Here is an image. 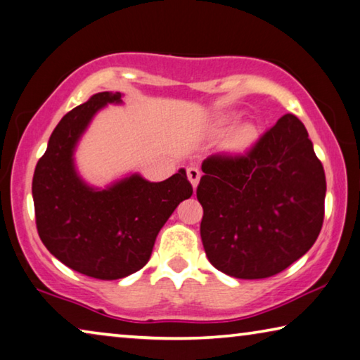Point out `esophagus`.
<instances>
[{"label": "esophagus", "instance_id": "esophagus-1", "mask_svg": "<svg viewBox=\"0 0 360 360\" xmlns=\"http://www.w3.org/2000/svg\"><path fill=\"white\" fill-rule=\"evenodd\" d=\"M186 175H188V180L191 181V185L198 186L199 179H201V170L195 167V165H191V167L186 169Z\"/></svg>", "mask_w": 360, "mask_h": 360}]
</instances>
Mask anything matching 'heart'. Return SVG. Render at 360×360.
<instances>
[{
    "instance_id": "obj_1",
    "label": "heart",
    "mask_w": 360,
    "mask_h": 360,
    "mask_svg": "<svg viewBox=\"0 0 360 360\" xmlns=\"http://www.w3.org/2000/svg\"><path fill=\"white\" fill-rule=\"evenodd\" d=\"M231 120H233V115L226 114V115H222L219 120V125L220 127H225L229 125ZM257 127L248 122V124H243L241 127H238V129L233 131V135H231L229 138V143H226V146H229L231 151L235 153H241L245 151V149L250 148L251 145H254V141H256L257 138Z\"/></svg>"
}]
</instances>
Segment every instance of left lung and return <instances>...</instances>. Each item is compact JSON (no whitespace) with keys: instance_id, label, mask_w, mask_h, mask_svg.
Here are the masks:
<instances>
[{"instance_id":"obj_1","label":"left lung","mask_w":360,"mask_h":360,"mask_svg":"<svg viewBox=\"0 0 360 360\" xmlns=\"http://www.w3.org/2000/svg\"><path fill=\"white\" fill-rule=\"evenodd\" d=\"M201 169V240L215 269L269 278L311 250L322 230L327 181L296 115L280 117L245 153L212 154Z\"/></svg>"}]
</instances>
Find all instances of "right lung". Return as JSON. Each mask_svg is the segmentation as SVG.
Wrapping results in <instances>:
<instances>
[{"mask_svg": "<svg viewBox=\"0 0 360 360\" xmlns=\"http://www.w3.org/2000/svg\"><path fill=\"white\" fill-rule=\"evenodd\" d=\"M120 93L103 91L69 110L49 136L33 174L35 222L46 250L75 272L117 280L143 269L159 230L175 207L193 195L185 169L151 184L131 175L95 191L75 174L72 153L88 122Z\"/></svg>", "mask_w": 360, "mask_h": 360, "instance_id": "add662e5", "label": "right lung"}]
</instances>
